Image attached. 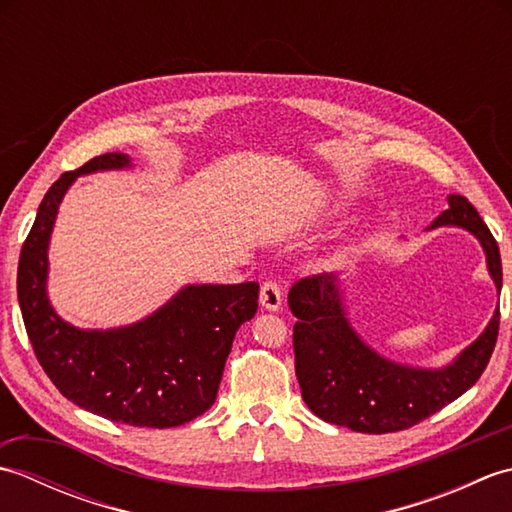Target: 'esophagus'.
<instances>
[{
  "label": "esophagus",
  "mask_w": 512,
  "mask_h": 512,
  "mask_svg": "<svg viewBox=\"0 0 512 512\" xmlns=\"http://www.w3.org/2000/svg\"><path fill=\"white\" fill-rule=\"evenodd\" d=\"M259 301L266 310H279L281 308V286L277 279H266L262 284V292H259Z\"/></svg>",
  "instance_id": "esophagus-1"
}]
</instances>
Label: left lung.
<instances>
[{
	"mask_svg": "<svg viewBox=\"0 0 512 512\" xmlns=\"http://www.w3.org/2000/svg\"><path fill=\"white\" fill-rule=\"evenodd\" d=\"M447 224L462 226L480 239L495 286L502 288L499 246L475 206L462 195H451L449 209L431 228ZM288 303L299 319L292 345L303 400L321 420L361 433L405 431L460 398L491 361L499 332L497 308L480 339L458 361L429 372L385 361L358 339L343 317L334 275L295 281Z\"/></svg>",
	"mask_w": 512,
	"mask_h": 512,
	"instance_id": "1",
	"label": "left lung"
}]
</instances>
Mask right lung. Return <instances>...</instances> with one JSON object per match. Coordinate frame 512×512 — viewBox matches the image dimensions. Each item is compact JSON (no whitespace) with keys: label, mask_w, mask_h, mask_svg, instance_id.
<instances>
[{"label":"right lung","mask_w":512,"mask_h":512,"mask_svg":"<svg viewBox=\"0 0 512 512\" xmlns=\"http://www.w3.org/2000/svg\"><path fill=\"white\" fill-rule=\"evenodd\" d=\"M125 165L118 151L94 156L43 195L21 246L17 299L37 361L65 398L132 427H180L215 402L235 332L257 312L259 284L189 286L123 330L83 332L61 321L46 297V250L59 202L81 173Z\"/></svg>","instance_id":"right-lung-1"}]
</instances>
